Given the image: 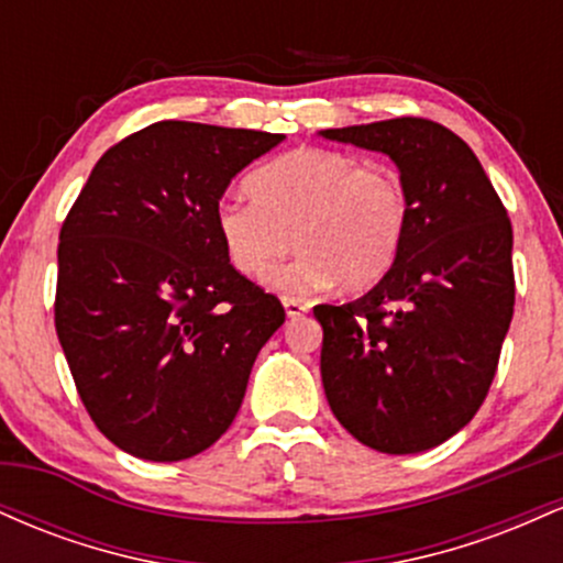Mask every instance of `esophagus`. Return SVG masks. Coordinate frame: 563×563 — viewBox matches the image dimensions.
I'll return each instance as SVG.
<instances>
[{
  "instance_id": "esophagus-1",
  "label": "esophagus",
  "mask_w": 563,
  "mask_h": 563,
  "mask_svg": "<svg viewBox=\"0 0 563 563\" xmlns=\"http://www.w3.org/2000/svg\"><path fill=\"white\" fill-rule=\"evenodd\" d=\"M283 307H286V314L290 320L301 318V314H307L309 303L301 301V299H294V296H283Z\"/></svg>"
}]
</instances>
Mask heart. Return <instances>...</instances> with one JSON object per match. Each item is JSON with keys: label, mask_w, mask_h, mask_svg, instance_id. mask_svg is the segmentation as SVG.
<instances>
[{"label": "heart", "mask_w": 563, "mask_h": 563, "mask_svg": "<svg viewBox=\"0 0 563 563\" xmlns=\"http://www.w3.org/2000/svg\"><path fill=\"white\" fill-rule=\"evenodd\" d=\"M245 190L251 200H219V241L251 280L267 275L294 241L299 254L273 275L288 294L331 283L346 290L373 286L394 267L410 228L402 177L344 151L283 153L251 172Z\"/></svg>", "instance_id": "heart-1"}]
</instances>
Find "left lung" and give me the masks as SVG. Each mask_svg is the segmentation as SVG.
<instances>
[{"instance_id":"left-lung-1","label":"left lung","mask_w":563,"mask_h":563,"mask_svg":"<svg viewBox=\"0 0 563 563\" xmlns=\"http://www.w3.org/2000/svg\"><path fill=\"white\" fill-rule=\"evenodd\" d=\"M386 153L410 196L394 267L360 299L318 303L320 373L333 416L389 455L448 442L476 416L514 318V230L474 151L416 115L325 129Z\"/></svg>"}]
</instances>
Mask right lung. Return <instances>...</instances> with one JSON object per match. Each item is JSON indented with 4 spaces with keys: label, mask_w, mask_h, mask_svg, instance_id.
Masks as SVG:
<instances>
[{
    "label": "right lung",
    "mask_w": 563,
    "mask_h": 563,
    "mask_svg": "<svg viewBox=\"0 0 563 563\" xmlns=\"http://www.w3.org/2000/svg\"><path fill=\"white\" fill-rule=\"evenodd\" d=\"M280 140L156 121L108 147L70 206L55 331L89 418L129 455L172 463L211 448L286 322L214 224L230 179Z\"/></svg>",
    "instance_id": "1"
}]
</instances>
